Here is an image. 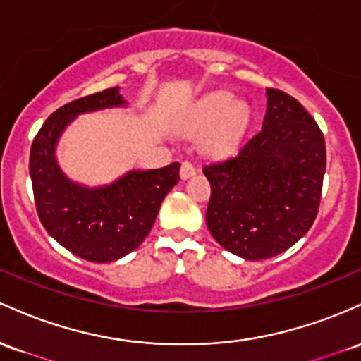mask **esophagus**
Here are the masks:
<instances>
[{
    "label": "esophagus",
    "instance_id": "1",
    "mask_svg": "<svg viewBox=\"0 0 361 361\" xmlns=\"http://www.w3.org/2000/svg\"><path fill=\"white\" fill-rule=\"evenodd\" d=\"M194 173H196V169H194V165L191 161H182L180 165V179L185 180L189 179V177H192Z\"/></svg>",
    "mask_w": 361,
    "mask_h": 361
}]
</instances>
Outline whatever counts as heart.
I'll use <instances>...</instances> for the list:
<instances>
[{"label": "heart", "mask_w": 361, "mask_h": 361, "mask_svg": "<svg viewBox=\"0 0 361 361\" xmlns=\"http://www.w3.org/2000/svg\"><path fill=\"white\" fill-rule=\"evenodd\" d=\"M249 124V107L242 100H233L226 92L204 97L189 116L185 131L201 137V149L208 155L220 157L238 143Z\"/></svg>", "instance_id": "1"}]
</instances>
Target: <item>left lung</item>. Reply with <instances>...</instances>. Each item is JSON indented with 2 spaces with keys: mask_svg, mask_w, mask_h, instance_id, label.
I'll use <instances>...</instances> for the list:
<instances>
[{
  "mask_svg": "<svg viewBox=\"0 0 361 361\" xmlns=\"http://www.w3.org/2000/svg\"><path fill=\"white\" fill-rule=\"evenodd\" d=\"M262 129L232 157L204 165L212 184L206 225L224 249L247 261L285 252L319 212L326 143L317 123L288 93L266 88Z\"/></svg>",
  "mask_w": 361,
  "mask_h": 361,
  "instance_id": "left-lung-1",
  "label": "left lung"
}]
</instances>
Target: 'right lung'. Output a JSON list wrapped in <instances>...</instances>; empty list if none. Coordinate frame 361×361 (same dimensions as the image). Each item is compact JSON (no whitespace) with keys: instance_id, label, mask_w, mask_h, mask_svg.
<instances>
[{"instance_id":"right-lung-1","label":"right lung","mask_w":361,"mask_h":361,"mask_svg":"<svg viewBox=\"0 0 361 361\" xmlns=\"http://www.w3.org/2000/svg\"><path fill=\"white\" fill-rule=\"evenodd\" d=\"M128 107L119 87L73 100L52 112L30 149V179L35 206L47 233L75 256L112 262L128 256L147 238L161 201L179 182L180 164L129 170L111 184L71 180L56 159L59 137L80 114Z\"/></svg>"}]
</instances>
